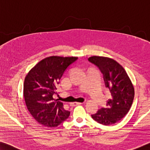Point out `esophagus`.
<instances>
[{
  "mask_svg": "<svg viewBox=\"0 0 150 150\" xmlns=\"http://www.w3.org/2000/svg\"><path fill=\"white\" fill-rule=\"evenodd\" d=\"M81 104H82V103H79V102H75V103H71V105L75 106V105H81Z\"/></svg>",
  "mask_w": 150,
  "mask_h": 150,
  "instance_id": "obj_1",
  "label": "esophagus"
}]
</instances>
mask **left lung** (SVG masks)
<instances>
[{
	"instance_id": "8db88e82",
	"label": "left lung",
	"mask_w": 150,
	"mask_h": 150,
	"mask_svg": "<svg viewBox=\"0 0 150 150\" xmlns=\"http://www.w3.org/2000/svg\"><path fill=\"white\" fill-rule=\"evenodd\" d=\"M88 61L100 70L105 87L111 95L105 108H101L91 117L101 124H114L122 120L129 111L134 98V87L126 71L113 59L93 56Z\"/></svg>"
}]
</instances>
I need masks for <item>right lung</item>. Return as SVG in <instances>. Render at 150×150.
<instances>
[{
    "label": "right lung",
    "instance_id": "right-lung-1",
    "mask_svg": "<svg viewBox=\"0 0 150 150\" xmlns=\"http://www.w3.org/2000/svg\"><path fill=\"white\" fill-rule=\"evenodd\" d=\"M77 57L52 56L38 63L24 82L23 94L30 113L37 122L47 127H57L70 115L59 99H53L57 85L67 68Z\"/></svg>",
    "mask_w": 150,
    "mask_h": 150
}]
</instances>
